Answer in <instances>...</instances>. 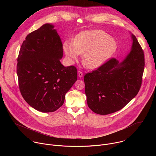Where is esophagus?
Here are the masks:
<instances>
[{
	"mask_svg": "<svg viewBox=\"0 0 156 156\" xmlns=\"http://www.w3.org/2000/svg\"><path fill=\"white\" fill-rule=\"evenodd\" d=\"M78 76L79 77H80V78H81L82 76H83V72H81V71H78Z\"/></svg>",
	"mask_w": 156,
	"mask_h": 156,
	"instance_id": "34e87169",
	"label": "esophagus"
}]
</instances>
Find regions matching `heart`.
Wrapping results in <instances>:
<instances>
[{"label": "heart", "instance_id": "b5f03b06", "mask_svg": "<svg viewBox=\"0 0 156 156\" xmlns=\"http://www.w3.org/2000/svg\"><path fill=\"white\" fill-rule=\"evenodd\" d=\"M117 43L105 31L87 30L79 33L73 42L66 41L63 51L70 62L82 55L83 65L89 69H96L112 57L117 49Z\"/></svg>", "mask_w": 156, "mask_h": 156}]
</instances>
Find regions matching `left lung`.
Returning <instances> with one entry per match:
<instances>
[{
  "mask_svg": "<svg viewBox=\"0 0 156 156\" xmlns=\"http://www.w3.org/2000/svg\"><path fill=\"white\" fill-rule=\"evenodd\" d=\"M131 37V51L122 63L111 58L84 76L87 105L96 114L107 115L121 110L140 91L144 55L136 36Z\"/></svg>",
  "mask_w": 156,
  "mask_h": 156,
  "instance_id": "8db88e82",
  "label": "left lung"
}]
</instances>
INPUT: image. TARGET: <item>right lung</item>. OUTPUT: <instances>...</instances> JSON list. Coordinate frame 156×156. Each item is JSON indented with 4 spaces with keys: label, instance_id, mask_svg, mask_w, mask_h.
<instances>
[{
    "label": "right lung",
    "instance_id": "obj_1",
    "mask_svg": "<svg viewBox=\"0 0 156 156\" xmlns=\"http://www.w3.org/2000/svg\"><path fill=\"white\" fill-rule=\"evenodd\" d=\"M62 56L61 39L50 24L30 33L22 43L16 66L19 89L25 101L37 110H57L77 80L76 68L64 66L60 62Z\"/></svg>",
    "mask_w": 156,
    "mask_h": 156
}]
</instances>
